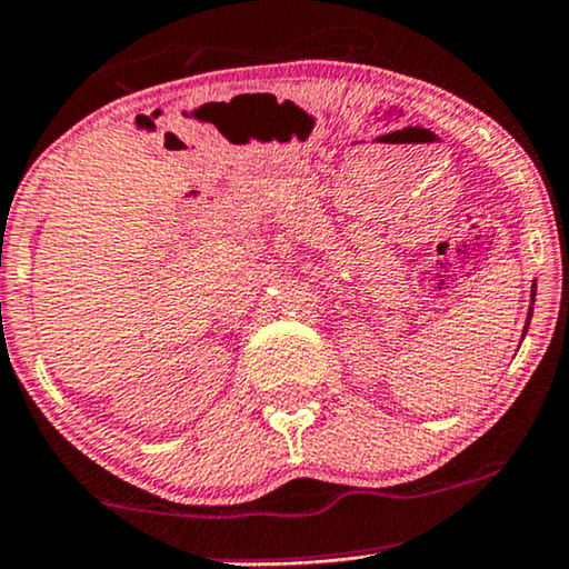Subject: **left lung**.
<instances>
[{"mask_svg": "<svg viewBox=\"0 0 569 569\" xmlns=\"http://www.w3.org/2000/svg\"><path fill=\"white\" fill-rule=\"evenodd\" d=\"M530 297H533V301H536V283H533V291H530ZM530 318H533V307H530V312H528V322H525V330H528V326H530Z\"/></svg>", "mask_w": 569, "mask_h": 569, "instance_id": "1", "label": "left lung"}]
</instances>
